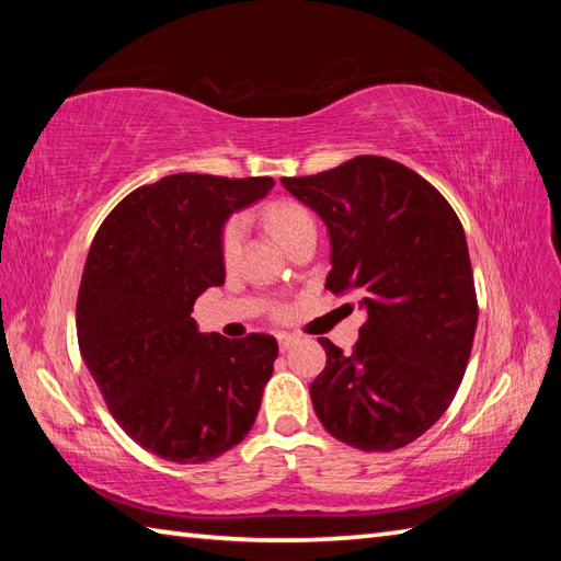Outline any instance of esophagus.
Here are the masks:
<instances>
[{"label":"esophagus","mask_w":561,"mask_h":561,"mask_svg":"<svg viewBox=\"0 0 561 561\" xmlns=\"http://www.w3.org/2000/svg\"><path fill=\"white\" fill-rule=\"evenodd\" d=\"M277 342H279V350L287 352L294 347V344H299V335H291V332H279Z\"/></svg>","instance_id":"obj_1"}]
</instances>
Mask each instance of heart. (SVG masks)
<instances>
[{
	"mask_svg": "<svg viewBox=\"0 0 561 561\" xmlns=\"http://www.w3.org/2000/svg\"><path fill=\"white\" fill-rule=\"evenodd\" d=\"M265 221L270 226V231L277 236V241L284 248H289L291 243H296L299 238L308 233H316L313 214L308 211V207H304L301 202H294V199L274 202V205L265 211ZM241 243H243V221L233 217L221 231V257L226 265H231V262L238 257V253H241Z\"/></svg>",
	"mask_w": 561,
	"mask_h": 561,
	"instance_id": "obj_1",
	"label": "heart"
}]
</instances>
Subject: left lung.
<instances>
[{"instance_id": "left-lung-1", "label": "left lung", "mask_w": 561, "mask_h": 561, "mask_svg": "<svg viewBox=\"0 0 561 561\" xmlns=\"http://www.w3.org/2000/svg\"><path fill=\"white\" fill-rule=\"evenodd\" d=\"M282 185L328 226L325 289L359 291L366 311L352 354L318 340L328 354L311 383L318 420L359 450L408 446L456 398L478 328L460 219L422 175L383 157Z\"/></svg>"}]
</instances>
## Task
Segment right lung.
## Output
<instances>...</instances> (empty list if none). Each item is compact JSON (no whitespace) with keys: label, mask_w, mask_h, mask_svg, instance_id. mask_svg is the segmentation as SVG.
I'll return each mask as SVG.
<instances>
[{"label":"right lung","mask_w":561,"mask_h":561,"mask_svg":"<svg viewBox=\"0 0 561 561\" xmlns=\"http://www.w3.org/2000/svg\"><path fill=\"white\" fill-rule=\"evenodd\" d=\"M274 181L199 173L137 187L93 238L77 299V337L115 422L171 462H207L255 424L277 340L197 330L193 306L226 270L221 231Z\"/></svg>","instance_id":"obj_1"}]
</instances>
